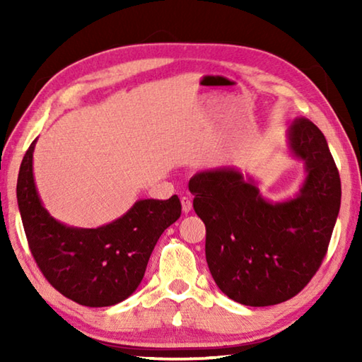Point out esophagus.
<instances>
[{"label":"esophagus","mask_w":362,"mask_h":362,"mask_svg":"<svg viewBox=\"0 0 362 362\" xmlns=\"http://www.w3.org/2000/svg\"><path fill=\"white\" fill-rule=\"evenodd\" d=\"M182 209L185 214H188L189 211H192L193 207V203H192V198H188V196H182Z\"/></svg>","instance_id":"esophagus-1"}]
</instances>
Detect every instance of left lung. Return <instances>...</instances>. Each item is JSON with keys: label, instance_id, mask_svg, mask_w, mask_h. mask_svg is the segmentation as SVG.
I'll use <instances>...</instances> for the list:
<instances>
[{"label": "left lung", "instance_id": "8db88e82", "mask_svg": "<svg viewBox=\"0 0 362 362\" xmlns=\"http://www.w3.org/2000/svg\"><path fill=\"white\" fill-rule=\"evenodd\" d=\"M287 151L305 166L292 198H263L259 182L235 168L201 170L188 183L206 225L207 267L218 289L241 305L297 296L321 267L339 217L340 175L324 134L310 119H296Z\"/></svg>", "mask_w": 362, "mask_h": 362}]
</instances>
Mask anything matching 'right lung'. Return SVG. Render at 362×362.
Returning a JSON list of instances; mask_svg holds the SVG:
<instances>
[{
  "instance_id": "add662e5",
  "label": "right lung",
  "mask_w": 362,
  "mask_h": 362,
  "mask_svg": "<svg viewBox=\"0 0 362 362\" xmlns=\"http://www.w3.org/2000/svg\"><path fill=\"white\" fill-rule=\"evenodd\" d=\"M36 140L22 159L17 179L23 230L41 273L56 289L84 306H112L142 283L159 236L182 214L179 196L139 199L124 216L97 228H78L54 218L33 177Z\"/></svg>"
}]
</instances>
